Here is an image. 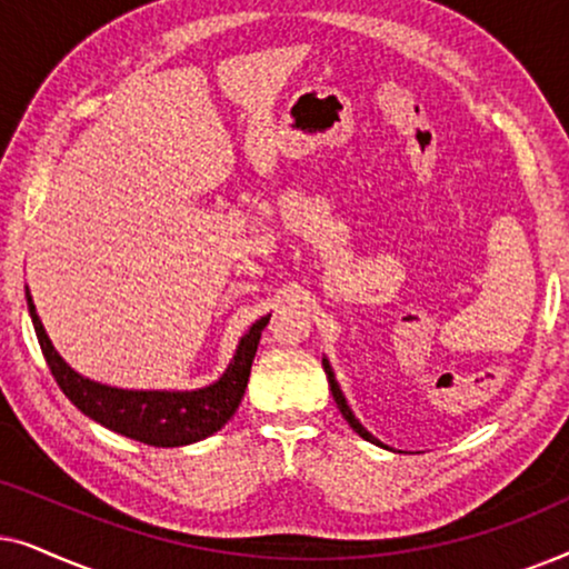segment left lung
Wrapping results in <instances>:
<instances>
[{"instance_id":"obj_1","label":"left lung","mask_w":569,"mask_h":569,"mask_svg":"<svg viewBox=\"0 0 569 569\" xmlns=\"http://www.w3.org/2000/svg\"><path fill=\"white\" fill-rule=\"evenodd\" d=\"M323 370H326V378H329V388H331V393H333V401H337V407H339V411H341V417L347 419L349 427H352V430H355L357 435H360V438H365L368 442H378L368 430H365V427H362L360 422H357L355 415H352V409L347 407V401H345V396H341V388H339V383H337V378H333V370H331L329 360H323ZM378 446H380V442H378Z\"/></svg>"}]
</instances>
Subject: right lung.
Here are the masks:
<instances>
[{"instance_id":"add662e5","label":"right lung","mask_w":569,"mask_h":569,"mask_svg":"<svg viewBox=\"0 0 569 569\" xmlns=\"http://www.w3.org/2000/svg\"><path fill=\"white\" fill-rule=\"evenodd\" d=\"M28 295V310L33 318V329L41 345V352L49 362V370L57 380L61 391L74 403L82 415L96 419L108 430L127 435L131 440L147 442L154 448H178L189 442L204 440L209 435L220 430L228 419L236 415L240 399H243L248 376L259 347L263 326L269 323V316L259 318L251 326V331L240 339L238 352L232 357L230 368L217 383L199 388V391H123V388L100 386L96 380H88L69 368L61 360L57 349L46 337L41 318L36 313L33 300Z\"/></svg>"}]
</instances>
